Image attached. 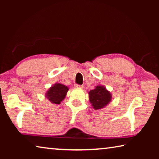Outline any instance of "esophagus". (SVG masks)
I'll return each mask as SVG.
<instances>
[{"label":"esophagus","instance_id":"34e87169","mask_svg":"<svg viewBox=\"0 0 159 159\" xmlns=\"http://www.w3.org/2000/svg\"><path fill=\"white\" fill-rule=\"evenodd\" d=\"M75 88H83V85H80L76 84V85H75Z\"/></svg>","mask_w":159,"mask_h":159}]
</instances>
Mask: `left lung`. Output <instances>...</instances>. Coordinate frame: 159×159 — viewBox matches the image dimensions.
Listing matches in <instances>:
<instances>
[{"mask_svg": "<svg viewBox=\"0 0 159 159\" xmlns=\"http://www.w3.org/2000/svg\"><path fill=\"white\" fill-rule=\"evenodd\" d=\"M88 95L91 105L95 110L104 108L112 99L111 93L103 85H97L95 89L88 92Z\"/></svg>", "mask_w": 159, "mask_h": 159, "instance_id": "1", "label": "left lung"}]
</instances>
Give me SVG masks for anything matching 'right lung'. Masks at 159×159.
<instances>
[{"mask_svg": "<svg viewBox=\"0 0 159 159\" xmlns=\"http://www.w3.org/2000/svg\"><path fill=\"white\" fill-rule=\"evenodd\" d=\"M68 90L69 88L66 85L56 83L48 90L45 96L52 103L60 104L65 98Z\"/></svg>", "mask_w": 159, "mask_h": 159, "instance_id": "1", "label": "right lung"}]
</instances>
